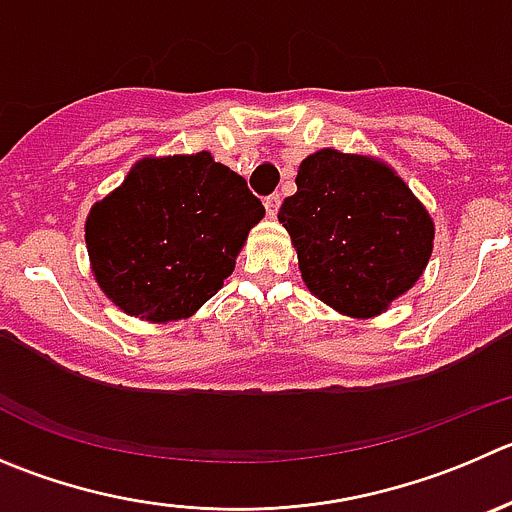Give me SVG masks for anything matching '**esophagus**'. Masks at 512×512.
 <instances>
[{
  "label": "esophagus",
  "mask_w": 512,
  "mask_h": 512,
  "mask_svg": "<svg viewBox=\"0 0 512 512\" xmlns=\"http://www.w3.org/2000/svg\"><path fill=\"white\" fill-rule=\"evenodd\" d=\"M264 206H266V213H269V218H276V213H279V206H281V196H279V193H274V196L266 198Z\"/></svg>",
  "instance_id": "34e87169"
}]
</instances>
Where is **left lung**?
I'll return each mask as SVG.
<instances>
[{
    "label": "left lung",
    "mask_w": 512,
    "mask_h": 512,
    "mask_svg": "<svg viewBox=\"0 0 512 512\" xmlns=\"http://www.w3.org/2000/svg\"><path fill=\"white\" fill-rule=\"evenodd\" d=\"M279 221L306 289L354 319L382 314L410 291L435 238L427 208L387 163L334 148L301 160Z\"/></svg>",
    "instance_id": "1"
}]
</instances>
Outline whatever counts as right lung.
Wrapping results in <instances>:
<instances>
[{"mask_svg": "<svg viewBox=\"0 0 512 512\" xmlns=\"http://www.w3.org/2000/svg\"><path fill=\"white\" fill-rule=\"evenodd\" d=\"M264 206L208 150L143 158L90 208L85 243L102 294L130 316L196 314L236 269Z\"/></svg>", "mask_w": 512, "mask_h": 512, "instance_id": "obj_1", "label": "right lung"}]
</instances>
